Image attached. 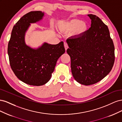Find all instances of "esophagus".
<instances>
[{"label": "esophagus", "instance_id": "esophagus-1", "mask_svg": "<svg viewBox=\"0 0 122 122\" xmlns=\"http://www.w3.org/2000/svg\"><path fill=\"white\" fill-rule=\"evenodd\" d=\"M64 47H65V50H67V49H68V44H67V42H64Z\"/></svg>", "mask_w": 122, "mask_h": 122}]
</instances>
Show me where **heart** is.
Returning <instances> with one entry per match:
<instances>
[{"label":"heart","mask_w":122,"mask_h":122,"mask_svg":"<svg viewBox=\"0 0 122 122\" xmlns=\"http://www.w3.org/2000/svg\"><path fill=\"white\" fill-rule=\"evenodd\" d=\"M65 29L70 31H73L76 36H80L86 32L87 28L86 23L78 19H74L66 23L64 26Z\"/></svg>","instance_id":"1"}]
</instances>
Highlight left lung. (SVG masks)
<instances>
[{
    "mask_svg": "<svg viewBox=\"0 0 122 122\" xmlns=\"http://www.w3.org/2000/svg\"><path fill=\"white\" fill-rule=\"evenodd\" d=\"M91 27L83 35L67 40V52L71 71L77 82L85 86L100 81L111 71L114 62V46L107 26L95 15H88Z\"/></svg>",
    "mask_w": 122,
    "mask_h": 122,
    "instance_id": "obj_1",
    "label": "left lung"
}]
</instances>
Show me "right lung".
I'll list each match as a JSON object with an SVG mask.
<instances>
[{"instance_id": "right-lung-1", "label": "right lung", "mask_w": 122, "mask_h": 122, "mask_svg": "<svg viewBox=\"0 0 122 122\" xmlns=\"http://www.w3.org/2000/svg\"><path fill=\"white\" fill-rule=\"evenodd\" d=\"M43 16L41 11L24 15L14 26L8 44L11 69L18 79L30 86H42L48 81L58 58L65 52L62 41L56 45L45 43L36 50L26 45L24 35L30 23L39 21Z\"/></svg>"}]
</instances>
